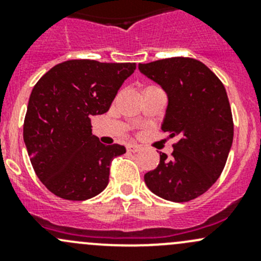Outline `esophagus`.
<instances>
[{"label":"esophagus","instance_id":"1","mask_svg":"<svg viewBox=\"0 0 261 261\" xmlns=\"http://www.w3.org/2000/svg\"><path fill=\"white\" fill-rule=\"evenodd\" d=\"M126 149H127L128 152H138L141 150V146L135 145V144H128V145L126 146Z\"/></svg>","mask_w":261,"mask_h":261}]
</instances>
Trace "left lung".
<instances>
[{
    "label": "left lung",
    "instance_id": "obj_1",
    "mask_svg": "<svg viewBox=\"0 0 261 261\" xmlns=\"http://www.w3.org/2000/svg\"><path fill=\"white\" fill-rule=\"evenodd\" d=\"M168 94L162 130L173 144L144 175L147 188L172 202H188L213 186L225 168L233 139L230 102L222 82L199 60L175 57L139 64Z\"/></svg>",
    "mask_w": 261,
    "mask_h": 261
}]
</instances>
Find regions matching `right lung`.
Instances as JSON below:
<instances>
[{
    "label": "right lung",
    "mask_w": 261,
    "mask_h": 261,
    "mask_svg": "<svg viewBox=\"0 0 261 261\" xmlns=\"http://www.w3.org/2000/svg\"><path fill=\"white\" fill-rule=\"evenodd\" d=\"M135 69V63L67 60L34 86L23 141L36 175L55 196L84 201L107 187L111 162L126 149L99 143L92 135L91 116L109 111Z\"/></svg>",
    "instance_id": "right-lung-1"
}]
</instances>
